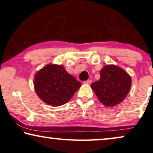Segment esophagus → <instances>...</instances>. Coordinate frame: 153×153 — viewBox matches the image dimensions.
<instances>
[{
  "mask_svg": "<svg viewBox=\"0 0 153 153\" xmlns=\"http://www.w3.org/2000/svg\"><path fill=\"white\" fill-rule=\"evenodd\" d=\"M91 82H92V81H91V80H86V81H84V84H91Z\"/></svg>",
  "mask_w": 153,
  "mask_h": 153,
  "instance_id": "esophagus-1",
  "label": "esophagus"
}]
</instances>
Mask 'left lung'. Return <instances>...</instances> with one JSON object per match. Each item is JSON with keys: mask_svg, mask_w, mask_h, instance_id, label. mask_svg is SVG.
<instances>
[{"mask_svg": "<svg viewBox=\"0 0 153 153\" xmlns=\"http://www.w3.org/2000/svg\"><path fill=\"white\" fill-rule=\"evenodd\" d=\"M132 79L128 74L115 65H105L100 71L98 81L91 87L100 102L106 106H115L124 101L131 87Z\"/></svg>", "mask_w": 153, "mask_h": 153, "instance_id": "obj_1", "label": "left lung"}]
</instances>
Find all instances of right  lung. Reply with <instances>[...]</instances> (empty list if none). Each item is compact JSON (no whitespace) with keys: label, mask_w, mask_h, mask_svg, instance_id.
<instances>
[{"label":"right lung","mask_w":153,"mask_h":153,"mask_svg":"<svg viewBox=\"0 0 153 153\" xmlns=\"http://www.w3.org/2000/svg\"><path fill=\"white\" fill-rule=\"evenodd\" d=\"M34 89L45 103L53 106L67 103L81 86L60 65L48 64L34 76Z\"/></svg>","instance_id":"1"}]
</instances>
